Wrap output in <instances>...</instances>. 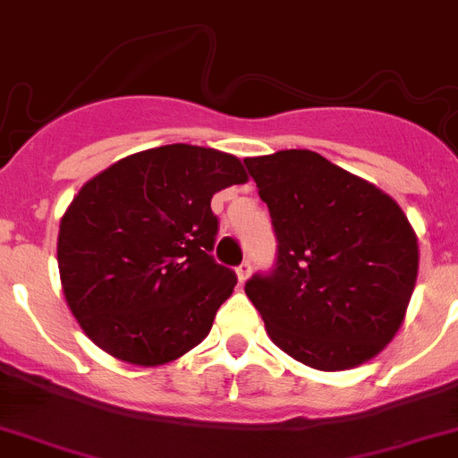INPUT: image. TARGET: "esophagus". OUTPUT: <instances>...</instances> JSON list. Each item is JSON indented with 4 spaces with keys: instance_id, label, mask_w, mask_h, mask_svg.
Masks as SVG:
<instances>
[{
    "instance_id": "obj_1",
    "label": "esophagus",
    "mask_w": 458,
    "mask_h": 458,
    "mask_svg": "<svg viewBox=\"0 0 458 458\" xmlns=\"http://www.w3.org/2000/svg\"><path fill=\"white\" fill-rule=\"evenodd\" d=\"M249 276H250V262H242L237 267V277H239V282H246L249 280Z\"/></svg>"
}]
</instances>
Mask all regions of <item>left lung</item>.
<instances>
[{"mask_svg": "<svg viewBox=\"0 0 458 458\" xmlns=\"http://www.w3.org/2000/svg\"><path fill=\"white\" fill-rule=\"evenodd\" d=\"M243 165L277 237L276 268L246 282L268 339L316 370L382 352L403 326L420 262L403 208L307 148Z\"/></svg>", "mask_w": 458, "mask_h": 458, "instance_id": "8db88e82", "label": "left lung"}]
</instances>
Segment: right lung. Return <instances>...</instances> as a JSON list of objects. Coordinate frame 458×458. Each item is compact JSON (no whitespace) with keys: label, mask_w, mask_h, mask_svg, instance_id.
<instances>
[{"label":"right lung","mask_w":458,"mask_h":458,"mask_svg":"<svg viewBox=\"0 0 458 458\" xmlns=\"http://www.w3.org/2000/svg\"><path fill=\"white\" fill-rule=\"evenodd\" d=\"M249 181L216 148L166 144L132 153L85 182L58 233L63 293L81 330L135 366L182 357L212 330L237 277L209 255V200Z\"/></svg>","instance_id":"add662e5"}]
</instances>
